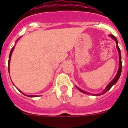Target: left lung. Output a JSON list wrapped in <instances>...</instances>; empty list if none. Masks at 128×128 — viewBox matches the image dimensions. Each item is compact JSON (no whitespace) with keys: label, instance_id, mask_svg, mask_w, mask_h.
I'll use <instances>...</instances> for the list:
<instances>
[{"label":"left lung","instance_id":"1","mask_svg":"<svg viewBox=\"0 0 128 128\" xmlns=\"http://www.w3.org/2000/svg\"><path fill=\"white\" fill-rule=\"evenodd\" d=\"M110 36L112 38H113L114 40L116 41V48H117L118 51V53H119V68H118V72H117V74H116V76H115V78H114L113 80H112L111 82H110V84H108L107 86H106V88L105 90H104L103 92H102V94H94L95 96H100L101 94H105L106 92L108 91V90H109L110 89V88H111L112 87V86H113L118 82V80H119L120 76V75H121L122 67V57H121V52H120V50L119 46H118V40H117V39H116V38L114 36H113V35L110 34ZM76 88H78V89L79 90L80 92H82V93L88 94L86 92H85V91H84V90H82L80 89L79 88H78V87H76Z\"/></svg>","mask_w":128,"mask_h":128}]
</instances>
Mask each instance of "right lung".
Listing matches in <instances>:
<instances>
[{
    "label": "right lung",
    "mask_w": 128,
    "mask_h": 128,
    "mask_svg": "<svg viewBox=\"0 0 128 128\" xmlns=\"http://www.w3.org/2000/svg\"><path fill=\"white\" fill-rule=\"evenodd\" d=\"M19 38L17 40H18ZM14 46L12 48V50H11L10 52V56H9V59H8V72H9V65H10V58H11V55H12V53L13 52V50H14ZM21 92V91H20ZM23 94V93H22ZM25 96H28V97H37V96H28V95H25Z\"/></svg>",
    "instance_id": "1"
}]
</instances>
